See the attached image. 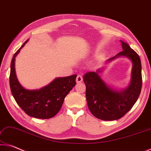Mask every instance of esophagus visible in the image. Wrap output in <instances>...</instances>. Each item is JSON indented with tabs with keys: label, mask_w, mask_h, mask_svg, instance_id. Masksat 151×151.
<instances>
[{
	"label": "esophagus",
	"mask_w": 151,
	"mask_h": 151,
	"mask_svg": "<svg viewBox=\"0 0 151 151\" xmlns=\"http://www.w3.org/2000/svg\"><path fill=\"white\" fill-rule=\"evenodd\" d=\"M83 80V78L82 76H80V75H78L77 76V78H76V82L77 83H81V81Z\"/></svg>",
	"instance_id": "34e87169"
}]
</instances>
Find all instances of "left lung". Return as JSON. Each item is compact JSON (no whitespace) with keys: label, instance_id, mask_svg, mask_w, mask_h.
Returning <instances> with one entry per match:
<instances>
[{"label":"left lung","instance_id":"left-lung-1","mask_svg":"<svg viewBox=\"0 0 151 151\" xmlns=\"http://www.w3.org/2000/svg\"><path fill=\"white\" fill-rule=\"evenodd\" d=\"M120 41L123 51L108 59V62L121 56L127 57L132 61L131 80L127 88L118 92L109 87L99 76L101 70L86 73L83 77L89 110L100 120H115L124 116L134 106L141 92L142 81L140 57L128 44Z\"/></svg>","mask_w":151,"mask_h":151}]
</instances>
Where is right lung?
<instances>
[{
  "mask_svg": "<svg viewBox=\"0 0 151 151\" xmlns=\"http://www.w3.org/2000/svg\"><path fill=\"white\" fill-rule=\"evenodd\" d=\"M27 40L14 54L11 63L9 83L12 94L21 109L31 117L48 119L57 114L60 110L67 94L76 85L77 75L58 78L49 85L40 90H29L24 89L17 80L14 61Z\"/></svg>",
  "mask_w": 151,
  "mask_h": 151,
  "instance_id": "obj_1",
  "label": "right lung"
}]
</instances>
